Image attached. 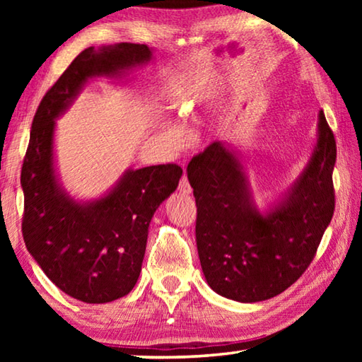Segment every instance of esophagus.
<instances>
[{
  "label": "esophagus",
  "mask_w": 362,
  "mask_h": 362,
  "mask_svg": "<svg viewBox=\"0 0 362 362\" xmlns=\"http://www.w3.org/2000/svg\"><path fill=\"white\" fill-rule=\"evenodd\" d=\"M179 192L183 193V194H189L192 193V187H189V182L187 179V175L183 174L182 179H180V183H179Z\"/></svg>",
  "instance_id": "34e87169"
}]
</instances>
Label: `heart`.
<instances>
[{"instance_id":"1","label":"heart","mask_w":362,"mask_h":362,"mask_svg":"<svg viewBox=\"0 0 362 362\" xmlns=\"http://www.w3.org/2000/svg\"><path fill=\"white\" fill-rule=\"evenodd\" d=\"M201 94H203V89H201L199 86H188V88H185V90H182V94L179 95V100H177L182 116H189L194 112L196 105H198L201 100ZM168 134L175 144H180L183 137H185V132H183L180 126H169Z\"/></svg>"}]
</instances>
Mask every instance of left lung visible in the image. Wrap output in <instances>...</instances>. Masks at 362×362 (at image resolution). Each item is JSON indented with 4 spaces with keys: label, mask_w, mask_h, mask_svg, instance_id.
Returning <instances> with one entry per match:
<instances>
[{
    "label": "left lung",
    "mask_w": 362,
    "mask_h": 362,
    "mask_svg": "<svg viewBox=\"0 0 362 362\" xmlns=\"http://www.w3.org/2000/svg\"><path fill=\"white\" fill-rule=\"evenodd\" d=\"M337 145L326 116L308 166L284 203L262 216L250 199L240 159L212 142L187 174L196 198V246L207 284L252 303L284 292L313 262L335 209Z\"/></svg>",
    "instance_id": "obj_1"
}]
</instances>
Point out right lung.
I'll return each mask as SVG.
<instances>
[{
  "instance_id": "obj_1",
  "label": "right lung",
  "mask_w": 362,
  "mask_h": 362,
  "mask_svg": "<svg viewBox=\"0 0 362 362\" xmlns=\"http://www.w3.org/2000/svg\"><path fill=\"white\" fill-rule=\"evenodd\" d=\"M150 59V47L134 42L84 49L49 88L32 122L21 173L23 241L46 276L86 303L113 302L134 289L151 217L179 185L182 168L169 163L127 170L107 196L78 204L54 174V119L88 78L119 75Z\"/></svg>"
}]
</instances>
